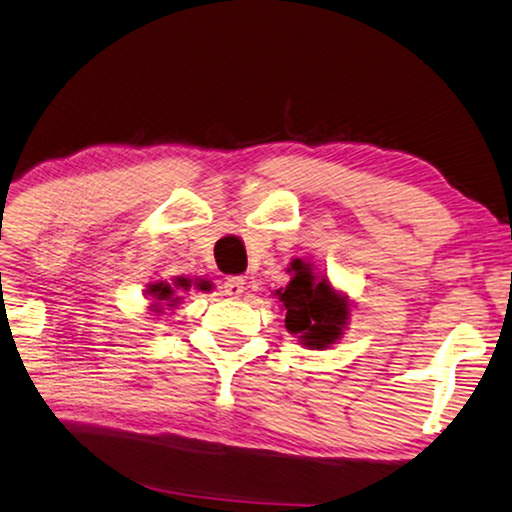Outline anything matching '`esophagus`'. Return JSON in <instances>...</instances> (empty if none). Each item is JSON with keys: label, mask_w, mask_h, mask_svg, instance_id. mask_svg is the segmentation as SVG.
Listing matches in <instances>:
<instances>
[{"label": "esophagus", "mask_w": 512, "mask_h": 512, "mask_svg": "<svg viewBox=\"0 0 512 512\" xmlns=\"http://www.w3.org/2000/svg\"><path fill=\"white\" fill-rule=\"evenodd\" d=\"M222 288H224V295L240 297L242 293H245V279H242V277H226Z\"/></svg>", "instance_id": "esophagus-1"}]
</instances>
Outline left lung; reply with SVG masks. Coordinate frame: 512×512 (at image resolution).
Masks as SVG:
<instances>
[{
	"instance_id": "left-lung-1",
	"label": "left lung",
	"mask_w": 512,
	"mask_h": 512,
	"mask_svg": "<svg viewBox=\"0 0 512 512\" xmlns=\"http://www.w3.org/2000/svg\"><path fill=\"white\" fill-rule=\"evenodd\" d=\"M293 279L286 288L277 290L279 302L286 309V329L300 334L309 348H327L336 343L348 325V304L327 279H316L311 265L295 258L290 263Z\"/></svg>"
}]
</instances>
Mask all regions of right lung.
<instances>
[{
  "label": "right lung",
  "mask_w": 512,
  "mask_h": 512,
  "mask_svg": "<svg viewBox=\"0 0 512 512\" xmlns=\"http://www.w3.org/2000/svg\"><path fill=\"white\" fill-rule=\"evenodd\" d=\"M174 288H190V281L178 277L174 286H171V283H167V281H157V283H151V286H148V295L153 297V309L157 313L162 311V306H176L180 297H176Z\"/></svg>",
  "instance_id": "right-lung-1"
}]
</instances>
